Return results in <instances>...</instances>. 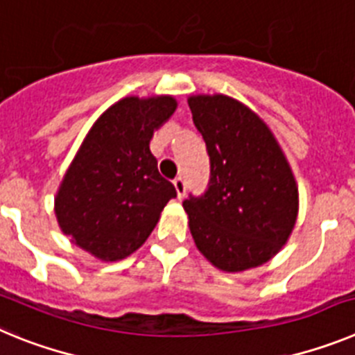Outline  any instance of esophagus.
Listing matches in <instances>:
<instances>
[{"instance_id":"34e87169","label":"esophagus","mask_w":355,"mask_h":355,"mask_svg":"<svg viewBox=\"0 0 355 355\" xmlns=\"http://www.w3.org/2000/svg\"><path fill=\"white\" fill-rule=\"evenodd\" d=\"M174 187H175V192H178V197H184V192H187V181H184L183 175H178L174 180Z\"/></svg>"}]
</instances>
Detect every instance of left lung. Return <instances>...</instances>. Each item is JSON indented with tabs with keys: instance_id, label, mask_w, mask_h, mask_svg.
I'll use <instances>...</instances> for the list:
<instances>
[{
	"instance_id": "1",
	"label": "left lung",
	"mask_w": 355,
	"mask_h": 355,
	"mask_svg": "<svg viewBox=\"0 0 355 355\" xmlns=\"http://www.w3.org/2000/svg\"><path fill=\"white\" fill-rule=\"evenodd\" d=\"M188 106L211 165L205 196L183 200L197 249L224 272L263 265L297 222L290 163L265 122L233 97L192 96Z\"/></svg>"
}]
</instances>
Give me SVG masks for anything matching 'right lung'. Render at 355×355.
Masks as SVG:
<instances>
[{"label":"right lung","instance_id":"right-lung-1","mask_svg":"<svg viewBox=\"0 0 355 355\" xmlns=\"http://www.w3.org/2000/svg\"><path fill=\"white\" fill-rule=\"evenodd\" d=\"M178 108L172 96L124 97L94 122L55 197L62 233L103 261L142 247L175 188L149 149Z\"/></svg>","mask_w":355,"mask_h":355}]
</instances>
